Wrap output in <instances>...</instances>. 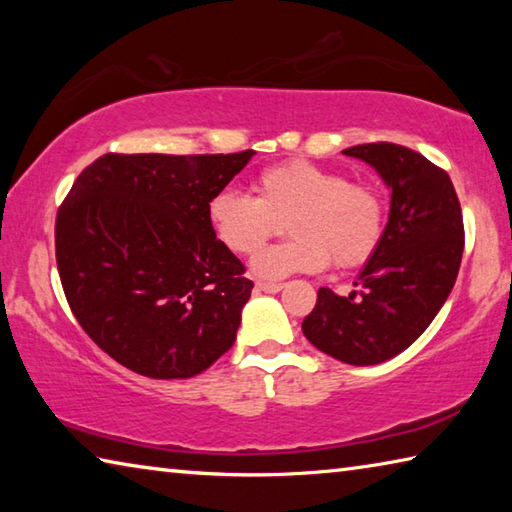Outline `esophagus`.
<instances>
[{"instance_id":"obj_1","label":"esophagus","mask_w":512,"mask_h":512,"mask_svg":"<svg viewBox=\"0 0 512 512\" xmlns=\"http://www.w3.org/2000/svg\"><path fill=\"white\" fill-rule=\"evenodd\" d=\"M255 289L257 291H264V293H277V291L284 289V284L282 282H262V280H257L255 282Z\"/></svg>"}]
</instances>
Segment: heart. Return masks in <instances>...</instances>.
<instances>
[{
	"mask_svg": "<svg viewBox=\"0 0 512 512\" xmlns=\"http://www.w3.org/2000/svg\"><path fill=\"white\" fill-rule=\"evenodd\" d=\"M255 196L223 189L207 203V221L223 248L253 255L287 221L293 239L253 259L257 275L284 277L366 264L386 228V203L377 185L348 180L343 171L309 160H284L253 178Z\"/></svg>",
	"mask_w": 512,
	"mask_h": 512,
	"instance_id": "heart-1",
	"label": "heart"
}]
</instances>
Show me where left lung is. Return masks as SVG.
<instances>
[{"label":"left lung","mask_w":512,"mask_h":512,"mask_svg":"<svg viewBox=\"0 0 512 512\" xmlns=\"http://www.w3.org/2000/svg\"><path fill=\"white\" fill-rule=\"evenodd\" d=\"M379 171L391 194L381 244L359 275L361 291L320 287L302 332L329 357L372 366L418 339L445 305L461 268L465 228L452 178L409 146L372 142L343 151Z\"/></svg>","instance_id":"left-lung-1"}]
</instances>
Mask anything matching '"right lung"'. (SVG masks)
I'll list each match as a JSON object with an SVG mask.
<instances>
[{
    "label": "right lung",
    "mask_w": 512,
    "mask_h": 512,
    "mask_svg": "<svg viewBox=\"0 0 512 512\" xmlns=\"http://www.w3.org/2000/svg\"><path fill=\"white\" fill-rule=\"evenodd\" d=\"M253 153H106L74 180L56 214L60 284L121 366L187 379L232 348L253 282L214 237L207 203Z\"/></svg>",
    "instance_id": "add662e5"
}]
</instances>
